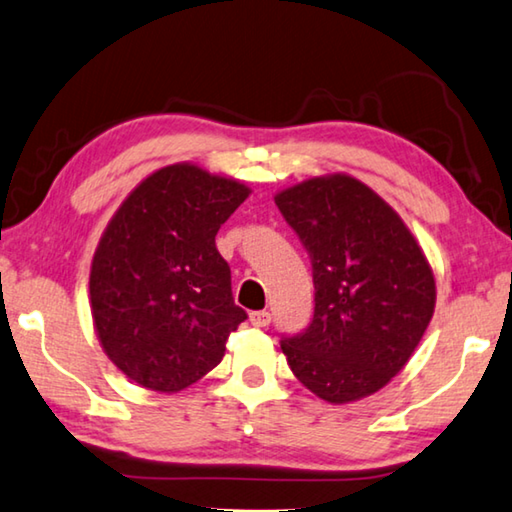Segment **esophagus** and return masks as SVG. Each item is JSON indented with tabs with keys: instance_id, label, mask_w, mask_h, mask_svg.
Wrapping results in <instances>:
<instances>
[{
	"instance_id": "obj_1",
	"label": "esophagus",
	"mask_w": 512,
	"mask_h": 512,
	"mask_svg": "<svg viewBox=\"0 0 512 512\" xmlns=\"http://www.w3.org/2000/svg\"><path fill=\"white\" fill-rule=\"evenodd\" d=\"M250 324H253V327H259V329L268 327V324H271V313H268V311H253V313H250Z\"/></svg>"
}]
</instances>
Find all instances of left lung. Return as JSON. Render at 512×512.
<instances>
[{"label":"left lung","mask_w":512,"mask_h":512,"mask_svg":"<svg viewBox=\"0 0 512 512\" xmlns=\"http://www.w3.org/2000/svg\"><path fill=\"white\" fill-rule=\"evenodd\" d=\"M309 250L315 311L282 340L300 383L333 405L376 394L421 342L436 304L434 271L389 203L351 174L313 176L275 194Z\"/></svg>","instance_id":"obj_1"}]
</instances>
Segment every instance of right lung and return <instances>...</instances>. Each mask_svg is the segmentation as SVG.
<instances>
[{"label":"right lung","instance_id":"right-lung-1","mask_svg":"<svg viewBox=\"0 0 512 512\" xmlns=\"http://www.w3.org/2000/svg\"><path fill=\"white\" fill-rule=\"evenodd\" d=\"M250 188L197 163L136 185L91 259L89 306L107 358L152 392L176 394L215 369L246 311L215 237Z\"/></svg>","mask_w":512,"mask_h":512}]
</instances>
